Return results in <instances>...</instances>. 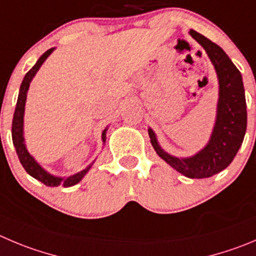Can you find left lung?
Here are the masks:
<instances>
[{"label":"left lung","mask_w":256,"mask_h":256,"mask_svg":"<svg viewBox=\"0 0 256 256\" xmlns=\"http://www.w3.org/2000/svg\"><path fill=\"white\" fill-rule=\"evenodd\" d=\"M190 34L206 50L220 82L218 119L212 137L196 156L180 160L162 150L152 130H148V134L157 154L176 171L188 178H208L225 170L239 150L246 132V100L242 74L225 51L194 30H190Z\"/></svg>","instance_id":"obj_1"}]
</instances>
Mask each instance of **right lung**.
Here are the masks:
<instances>
[{"instance_id":"add662e5","label":"right lung","mask_w":256,"mask_h":256,"mask_svg":"<svg viewBox=\"0 0 256 256\" xmlns=\"http://www.w3.org/2000/svg\"><path fill=\"white\" fill-rule=\"evenodd\" d=\"M54 48H48L46 52H44L40 56V59L38 60L35 65L26 72L25 78H24L22 82H21L20 86V93H18V98H17L16 103V109H14V119H12V142H14V148H16V153L18 156V160H20L21 164L25 168V171L28 172L30 176H32L34 178L38 180L40 182H42L46 186H59L62 184L64 187H70L76 184L82 177L85 176V174L88 172V170L90 168V166L88 168L82 170L79 174H74V176H70L68 178H60V177H54L51 174H48V172L44 171L38 163L35 162L32 157L30 156V153L28 152L25 147V143H24V137H22V124H24V112H25V102H26V93H28V86H30V82L32 80L34 75L36 74L40 66L42 65V62H45L46 58L51 54ZM106 130H103V134H102V140L106 142Z\"/></svg>"}]
</instances>
